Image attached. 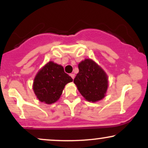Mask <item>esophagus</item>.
<instances>
[{
  "label": "esophagus",
  "mask_w": 148,
  "mask_h": 148,
  "mask_svg": "<svg viewBox=\"0 0 148 148\" xmlns=\"http://www.w3.org/2000/svg\"><path fill=\"white\" fill-rule=\"evenodd\" d=\"M70 76L72 78V79H74V77H75V74H70Z\"/></svg>",
  "instance_id": "1"
}]
</instances>
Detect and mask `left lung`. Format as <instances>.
I'll list each match as a JSON object with an SVG mask.
<instances>
[{"label":"left lung","instance_id":"1","mask_svg":"<svg viewBox=\"0 0 148 148\" xmlns=\"http://www.w3.org/2000/svg\"><path fill=\"white\" fill-rule=\"evenodd\" d=\"M79 69L74 83L80 93L88 101L102 99L108 88V78L104 71L90 59L80 62Z\"/></svg>","mask_w":148,"mask_h":148}]
</instances>
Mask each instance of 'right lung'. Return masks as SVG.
<instances>
[{
  "label": "right lung",
  "instance_id": "1",
  "mask_svg": "<svg viewBox=\"0 0 148 148\" xmlns=\"http://www.w3.org/2000/svg\"><path fill=\"white\" fill-rule=\"evenodd\" d=\"M72 81L62 66L50 61L35 76L33 90L40 101L51 104L60 98L65 85Z\"/></svg>",
  "mask_w": 148,
  "mask_h": 148
}]
</instances>
